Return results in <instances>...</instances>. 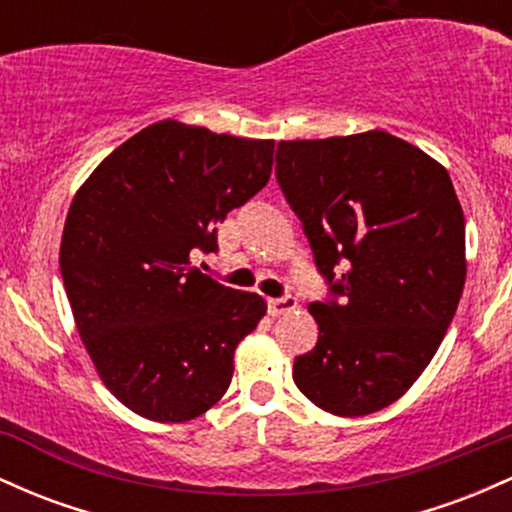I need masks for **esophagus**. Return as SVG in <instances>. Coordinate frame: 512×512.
Listing matches in <instances>:
<instances>
[{
  "label": "esophagus",
  "mask_w": 512,
  "mask_h": 512,
  "mask_svg": "<svg viewBox=\"0 0 512 512\" xmlns=\"http://www.w3.org/2000/svg\"><path fill=\"white\" fill-rule=\"evenodd\" d=\"M297 300L295 297H275V300H268V314L271 317H280V314L295 312Z\"/></svg>",
  "instance_id": "esophagus-1"
}]
</instances>
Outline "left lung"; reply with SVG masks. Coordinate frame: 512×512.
<instances>
[{
	"instance_id": "8db88e82",
	"label": "left lung",
	"mask_w": 512,
	"mask_h": 512,
	"mask_svg": "<svg viewBox=\"0 0 512 512\" xmlns=\"http://www.w3.org/2000/svg\"><path fill=\"white\" fill-rule=\"evenodd\" d=\"M275 162L314 261L341 297L307 307L319 341L295 358L292 380L333 416L380 411L421 377L462 297L464 212L450 174L384 130L283 140Z\"/></svg>"
}]
</instances>
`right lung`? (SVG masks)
<instances>
[{
    "instance_id": "1",
    "label": "right lung",
    "mask_w": 512,
    "mask_h": 512,
    "mask_svg": "<svg viewBox=\"0 0 512 512\" xmlns=\"http://www.w3.org/2000/svg\"><path fill=\"white\" fill-rule=\"evenodd\" d=\"M273 149L159 120L74 193L60 244L67 300L101 382L137 416L186 423L225 396L266 300L200 273L193 254L215 251L217 222L266 186Z\"/></svg>"
}]
</instances>
